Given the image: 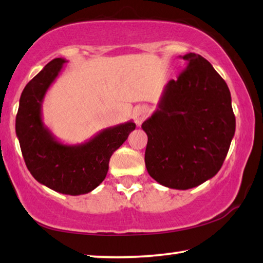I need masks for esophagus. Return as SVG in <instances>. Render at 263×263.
I'll return each mask as SVG.
<instances>
[{
	"mask_svg": "<svg viewBox=\"0 0 263 263\" xmlns=\"http://www.w3.org/2000/svg\"><path fill=\"white\" fill-rule=\"evenodd\" d=\"M148 115V108L146 106H138L135 108V112H133V118H135V123L138 125L142 124L144 119L146 118Z\"/></svg>",
	"mask_w": 263,
	"mask_h": 263,
	"instance_id": "34e87169",
	"label": "esophagus"
}]
</instances>
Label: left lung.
I'll list each match as a JSON object with an SVG mask.
<instances>
[{
  "label": "left lung",
  "instance_id": "obj_1",
  "mask_svg": "<svg viewBox=\"0 0 263 263\" xmlns=\"http://www.w3.org/2000/svg\"><path fill=\"white\" fill-rule=\"evenodd\" d=\"M182 59L186 69L165 85L142 128L148 175L170 189L187 190L221 169L236 121L228 86L210 62L195 53Z\"/></svg>",
  "mask_w": 263,
  "mask_h": 263
}]
</instances>
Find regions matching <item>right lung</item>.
Returning a JSON list of instances; mask_svg holds the SVG:
<instances>
[{"label": "right lung", "mask_w": 263, "mask_h": 263, "mask_svg": "<svg viewBox=\"0 0 263 263\" xmlns=\"http://www.w3.org/2000/svg\"><path fill=\"white\" fill-rule=\"evenodd\" d=\"M67 60L54 59L23 89L16 116V136L31 176L57 193H91L106 177L113 152L136 128L132 120L104 128L81 144H65L46 126L42 103Z\"/></svg>", "instance_id": "1"}]
</instances>
